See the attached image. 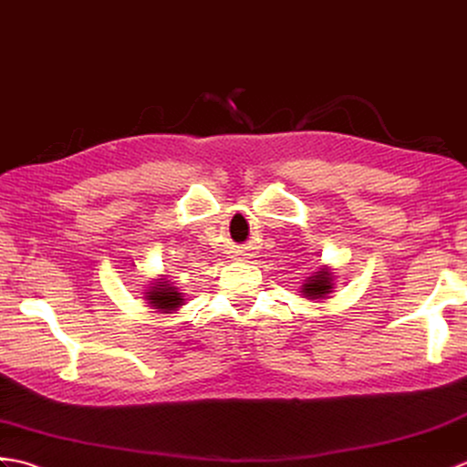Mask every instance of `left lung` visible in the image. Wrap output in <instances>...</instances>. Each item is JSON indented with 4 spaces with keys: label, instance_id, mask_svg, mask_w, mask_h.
<instances>
[{
    "label": "left lung",
    "instance_id": "left-lung-1",
    "mask_svg": "<svg viewBox=\"0 0 467 467\" xmlns=\"http://www.w3.org/2000/svg\"><path fill=\"white\" fill-rule=\"evenodd\" d=\"M336 287V274L334 269L329 265H321L317 267L314 274H309L304 279V285H302V294L306 299H326L331 296Z\"/></svg>",
    "mask_w": 467,
    "mask_h": 467
}]
</instances>
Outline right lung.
<instances>
[{
    "label": "right lung",
    "instance_id": "right-lung-1",
    "mask_svg": "<svg viewBox=\"0 0 467 467\" xmlns=\"http://www.w3.org/2000/svg\"><path fill=\"white\" fill-rule=\"evenodd\" d=\"M143 294H146L143 299H146L148 307L155 309L158 314H173L185 304L180 289L173 285V282H170L168 275L153 279V284H150V289H146Z\"/></svg>",
    "mask_w": 467,
    "mask_h": 467
}]
</instances>
